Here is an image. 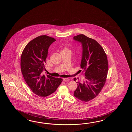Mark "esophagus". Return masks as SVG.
<instances>
[{
    "label": "esophagus",
    "instance_id": "obj_1",
    "mask_svg": "<svg viewBox=\"0 0 132 132\" xmlns=\"http://www.w3.org/2000/svg\"><path fill=\"white\" fill-rule=\"evenodd\" d=\"M63 81H68L69 80V79L68 78H63Z\"/></svg>",
    "mask_w": 132,
    "mask_h": 132
}]
</instances>
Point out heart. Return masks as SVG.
Instances as JSON below:
<instances>
[{
	"mask_svg": "<svg viewBox=\"0 0 132 132\" xmlns=\"http://www.w3.org/2000/svg\"><path fill=\"white\" fill-rule=\"evenodd\" d=\"M67 50H67V48H65V49H64V51H67Z\"/></svg>",
	"mask_w": 132,
	"mask_h": 132,
	"instance_id": "1",
	"label": "heart"
}]
</instances>
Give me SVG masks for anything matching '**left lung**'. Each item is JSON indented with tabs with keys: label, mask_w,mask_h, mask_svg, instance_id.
Here are the masks:
<instances>
[{
	"label": "left lung",
	"mask_w": 132,
	"mask_h": 132,
	"mask_svg": "<svg viewBox=\"0 0 132 132\" xmlns=\"http://www.w3.org/2000/svg\"><path fill=\"white\" fill-rule=\"evenodd\" d=\"M73 39L82 46L81 68L84 70L85 78L76 82L78 86L73 95L79 100L87 102L98 96L106 81L108 62L103 48L95 40L79 34ZM75 81L76 79L73 78Z\"/></svg>",
	"instance_id": "obj_1"
}]
</instances>
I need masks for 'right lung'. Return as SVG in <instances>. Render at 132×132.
<instances>
[{
  "instance_id": "obj_1",
  "label": "right lung",
  "mask_w": 132,
  "mask_h": 132,
  "mask_svg": "<svg viewBox=\"0 0 132 132\" xmlns=\"http://www.w3.org/2000/svg\"><path fill=\"white\" fill-rule=\"evenodd\" d=\"M56 41L47 35L37 37L25 46L21 57L22 76L32 92L40 97H46L56 90L62 79L43 75L46 70V59L48 48Z\"/></svg>"
}]
</instances>
